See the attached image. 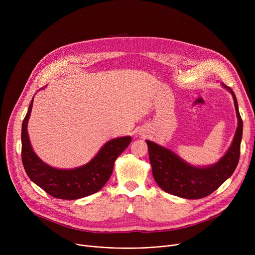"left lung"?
Segmentation results:
<instances>
[{
	"mask_svg": "<svg viewBox=\"0 0 255 255\" xmlns=\"http://www.w3.org/2000/svg\"><path fill=\"white\" fill-rule=\"evenodd\" d=\"M223 86L233 96L238 127L230 148L216 164L208 167L190 165L169 149L146 140L153 177L164 192L190 200L202 199L215 192L234 172L240 157L243 122L235 94L231 88Z\"/></svg>",
	"mask_w": 255,
	"mask_h": 255,
	"instance_id": "8db88e82",
	"label": "left lung"
}]
</instances>
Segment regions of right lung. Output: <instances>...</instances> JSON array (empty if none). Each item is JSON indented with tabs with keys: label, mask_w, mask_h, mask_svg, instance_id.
Segmentation results:
<instances>
[{
	"label": "right lung",
	"mask_w": 255,
	"mask_h": 255,
	"mask_svg": "<svg viewBox=\"0 0 255 255\" xmlns=\"http://www.w3.org/2000/svg\"><path fill=\"white\" fill-rule=\"evenodd\" d=\"M33 99L22 123V162L29 178L51 197L77 200L99 192L110 178L117 157L131 142L130 136L107 142L99 153L86 165L74 169H57L44 163L31 147L27 123Z\"/></svg>",
	"instance_id": "1"
}]
</instances>
